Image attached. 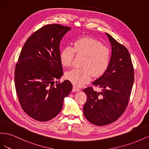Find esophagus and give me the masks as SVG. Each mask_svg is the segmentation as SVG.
Listing matches in <instances>:
<instances>
[{
  "mask_svg": "<svg viewBox=\"0 0 149 149\" xmlns=\"http://www.w3.org/2000/svg\"><path fill=\"white\" fill-rule=\"evenodd\" d=\"M80 91V89L79 87L74 86V87H73V91L74 92H79Z\"/></svg>",
  "mask_w": 149,
  "mask_h": 149,
  "instance_id": "1",
  "label": "esophagus"
}]
</instances>
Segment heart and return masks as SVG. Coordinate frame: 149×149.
Wrapping results in <instances>:
<instances>
[{
  "mask_svg": "<svg viewBox=\"0 0 149 149\" xmlns=\"http://www.w3.org/2000/svg\"><path fill=\"white\" fill-rule=\"evenodd\" d=\"M84 56L81 69H75L66 73V78L77 86H82L93 77H100L107 69L111 54L107 46L91 37L76 40L73 47H67L60 55L62 64L70 67L75 56Z\"/></svg>",
  "mask_w": 149,
  "mask_h": 149,
  "instance_id": "heart-1",
  "label": "heart"
}]
</instances>
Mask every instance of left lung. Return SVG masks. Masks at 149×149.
Returning <instances> with one entry per match:
<instances>
[{
  "instance_id": "left-lung-1",
  "label": "left lung",
  "mask_w": 149,
  "mask_h": 149,
  "mask_svg": "<svg viewBox=\"0 0 149 149\" xmlns=\"http://www.w3.org/2000/svg\"><path fill=\"white\" fill-rule=\"evenodd\" d=\"M112 45V56L107 69L92 84L102 88H84L87 101L84 114L92 124L102 126L116 121L128 105L134 81V70L129 50L106 33Z\"/></svg>"
}]
</instances>
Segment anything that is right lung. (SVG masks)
I'll return each mask as SVG.
<instances>
[{
  "label": "right lung",
  "mask_w": 149,
  "mask_h": 149,
  "mask_svg": "<svg viewBox=\"0 0 149 149\" xmlns=\"http://www.w3.org/2000/svg\"><path fill=\"white\" fill-rule=\"evenodd\" d=\"M70 29L52 24L37 30L25 42L15 65V86L20 106L37 121L57 116L72 90L68 80L54 85L63 75L60 42Z\"/></svg>",
  "instance_id": "1"
}]
</instances>
